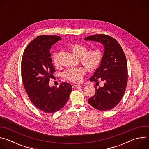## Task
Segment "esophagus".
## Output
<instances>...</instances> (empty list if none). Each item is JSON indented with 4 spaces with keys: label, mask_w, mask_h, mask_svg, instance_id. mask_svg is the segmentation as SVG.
Here are the masks:
<instances>
[{
    "label": "esophagus",
    "mask_w": 149,
    "mask_h": 149,
    "mask_svg": "<svg viewBox=\"0 0 149 149\" xmlns=\"http://www.w3.org/2000/svg\"><path fill=\"white\" fill-rule=\"evenodd\" d=\"M82 87V85H74L72 86V88H81Z\"/></svg>",
    "instance_id": "esophagus-1"
}]
</instances>
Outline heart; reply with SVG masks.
<instances>
[{"label":"heart","mask_w":149,"mask_h":149,"mask_svg":"<svg viewBox=\"0 0 149 149\" xmlns=\"http://www.w3.org/2000/svg\"><path fill=\"white\" fill-rule=\"evenodd\" d=\"M70 49L74 55L80 57L82 63L89 71H93L98 68L102 60L103 54L99 49H95L88 51V48L86 46L79 44L72 45ZM52 59L54 65L56 67H59L58 52H55L53 55ZM85 72L86 70L83 67H72L66 70L63 73V75L68 80L78 83L82 81V76L85 74Z\"/></svg>","instance_id":"b5f03b06"}]
</instances>
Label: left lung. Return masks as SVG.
<instances>
[{
    "instance_id": "1",
    "label": "left lung",
    "mask_w": 149,
    "mask_h": 149,
    "mask_svg": "<svg viewBox=\"0 0 149 149\" xmlns=\"http://www.w3.org/2000/svg\"><path fill=\"white\" fill-rule=\"evenodd\" d=\"M84 39L100 42L105 49L100 67L90 78L96 84L102 81L104 86L98 89L95 87V94L88 103L97 110H110L120 102L125 91L128 74L125 54L118 42L109 35H93Z\"/></svg>"
}]
</instances>
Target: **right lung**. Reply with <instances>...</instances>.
<instances>
[{"label":"right lung","mask_w":149,"mask_h":149,"mask_svg":"<svg viewBox=\"0 0 149 149\" xmlns=\"http://www.w3.org/2000/svg\"><path fill=\"white\" fill-rule=\"evenodd\" d=\"M61 39L56 35H40L32 40L23 54L21 74L25 90L32 104L47 113L64 107L72 91L70 83L51 87L49 79L55 72L50 54L51 46Z\"/></svg>","instance_id":"add662e5"}]
</instances>
